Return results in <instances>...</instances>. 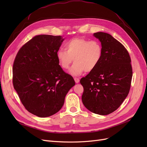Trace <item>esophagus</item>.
Wrapping results in <instances>:
<instances>
[{"label":"esophagus","mask_w":147,"mask_h":147,"mask_svg":"<svg viewBox=\"0 0 147 147\" xmlns=\"http://www.w3.org/2000/svg\"><path fill=\"white\" fill-rule=\"evenodd\" d=\"M74 80H75V83H78L79 82H80V80H79V78H74Z\"/></svg>","instance_id":"obj_1"}]
</instances>
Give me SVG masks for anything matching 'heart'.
Here are the masks:
<instances>
[{
  "mask_svg": "<svg viewBox=\"0 0 147 147\" xmlns=\"http://www.w3.org/2000/svg\"><path fill=\"white\" fill-rule=\"evenodd\" d=\"M65 50L59 49L56 53L58 63L63 69H67L75 63L69 70L74 76L94 70L99 65L102 56V47L100 42L83 38H74L65 44Z\"/></svg>",
  "mask_w": 147,
  "mask_h": 147,
  "instance_id": "1",
  "label": "heart"
}]
</instances>
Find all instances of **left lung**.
<instances>
[{"label":"left lung","mask_w":147,"mask_h":147,"mask_svg":"<svg viewBox=\"0 0 147 147\" xmlns=\"http://www.w3.org/2000/svg\"><path fill=\"white\" fill-rule=\"evenodd\" d=\"M102 47V56L97 67L80 80L84 91L83 104L91 112L107 115L113 112L127 96L132 69L126 49L109 34H93Z\"/></svg>","instance_id":"obj_1"}]
</instances>
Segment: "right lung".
<instances>
[{
  "label": "right lung",
  "mask_w": 147,
  "mask_h": 147,
  "mask_svg": "<svg viewBox=\"0 0 147 147\" xmlns=\"http://www.w3.org/2000/svg\"><path fill=\"white\" fill-rule=\"evenodd\" d=\"M64 40L62 36L36 35L20 49L13 63L15 90L26 109L38 117L59 112L75 84L56 57Z\"/></svg>",
  "instance_id": "right-lung-1"
}]
</instances>
